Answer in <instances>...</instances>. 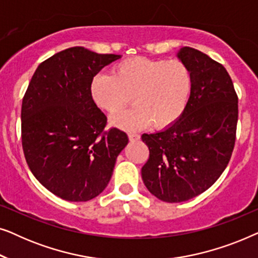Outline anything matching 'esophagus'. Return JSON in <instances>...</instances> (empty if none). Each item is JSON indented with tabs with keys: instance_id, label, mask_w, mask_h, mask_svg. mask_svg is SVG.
<instances>
[{
	"instance_id": "34e87169",
	"label": "esophagus",
	"mask_w": 258,
	"mask_h": 258,
	"mask_svg": "<svg viewBox=\"0 0 258 258\" xmlns=\"http://www.w3.org/2000/svg\"><path fill=\"white\" fill-rule=\"evenodd\" d=\"M128 137H129L130 141H137V140H140V135H139V134L133 133V132H129V133H128Z\"/></svg>"
}]
</instances>
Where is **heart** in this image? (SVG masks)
Instances as JSON below:
<instances>
[{"instance_id":"b5f03b06","label":"heart","mask_w":258,"mask_h":258,"mask_svg":"<svg viewBox=\"0 0 258 258\" xmlns=\"http://www.w3.org/2000/svg\"><path fill=\"white\" fill-rule=\"evenodd\" d=\"M192 90V73L181 59L132 57L114 67V75L98 74L91 80L90 96L97 107L116 114L132 101L128 110L114 116L123 129H139L153 122L165 128L177 121Z\"/></svg>"}]
</instances>
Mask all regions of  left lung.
<instances>
[{"instance_id": "left-lung-1", "label": "left lung", "mask_w": 258, "mask_h": 258, "mask_svg": "<svg viewBox=\"0 0 258 258\" xmlns=\"http://www.w3.org/2000/svg\"><path fill=\"white\" fill-rule=\"evenodd\" d=\"M177 56L192 73L188 104L174 124L142 135L149 149L143 182L169 203L192 199L217 181L231 158L238 119V97L224 67L190 47Z\"/></svg>"}]
</instances>
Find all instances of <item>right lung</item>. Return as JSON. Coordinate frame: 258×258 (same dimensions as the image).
Wrapping results in <instances>:
<instances>
[{
  "mask_svg": "<svg viewBox=\"0 0 258 258\" xmlns=\"http://www.w3.org/2000/svg\"><path fill=\"white\" fill-rule=\"evenodd\" d=\"M118 58L83 47L66 49L37 67L23 96L24 157L37 181L66 201L100 195L128 144L124 132L105 130L107 116L90 96L94 76Z\"/></svg>",
  "mask_w": 258,
  "mask_h": 258,
  "instance_id": "1",
  "label": "right lung"
}]
</instances>
